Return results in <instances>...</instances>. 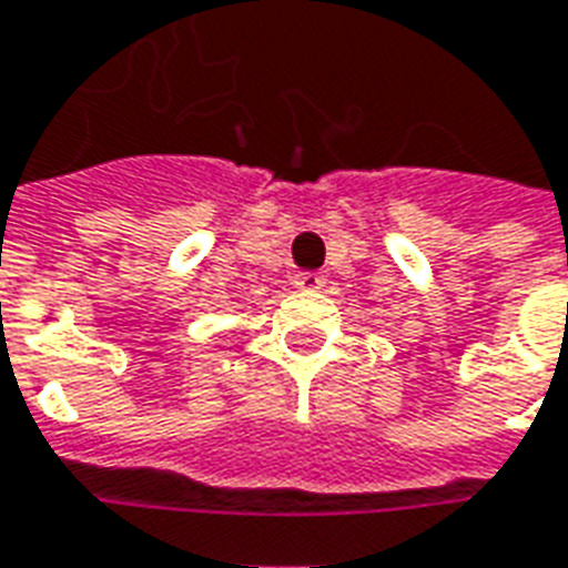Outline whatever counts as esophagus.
I'll use <instances>...</instances> for the list:
<instances>
[{
  "label": "esophagus",
  "instance_id": "obj_1",
  "mask_svg": "<svg viewBox=\"0 0 568 568\" xmlns=\"http://www.w3.org/2000/svg\"><path fill=\"white\" fill-rule=\"evenodd\" d=\"M323 284H326L323 272H300V275H296V287L302 290H320Z\"/></svg>",
  "mask_w": 568,
  "mask_h": 568
}]
</instances>
